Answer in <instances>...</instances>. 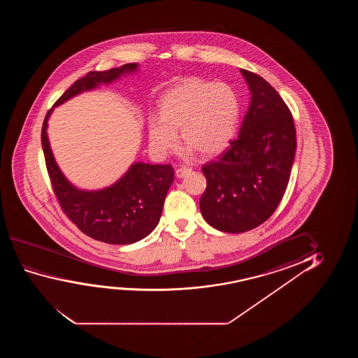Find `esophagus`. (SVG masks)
I'll return each instance as SVG.
<instances>
[{
	"label": "esophagus",
	"instance_id": "obj_1",
	"mask_svg": "<svg viewBox=\"0 0 358 358\" xmlns=\"http://www.w3.org/2000/svg\"><path fill=\"white\" fill-rule=\"evenodd\" d=\"M192 172V169L189 167H180V169H177L176 170V177L177 178H183V177H186L187 175H189Z\"/></svg>",
	"mask_w": 358,
	"mask_h": 358
}]
</instances>
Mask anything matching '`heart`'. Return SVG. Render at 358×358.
<instances>
[{
    "instance_id": "heart-1",
    "label": "heart",
    "mask_w": 358,
    "mask_h": 358,
    "mask_svg": "<svg viewBox=\"0 0 358 358\" xmlns=\"http://www.w3.org/2000/svg\"><path fill=\"white\" fill-rule=\"evenodd\" d=\"M160 116L148 118L149 147L166 157L178 144L180 131L187 152L201 157L219 155L230 145L240 120V100L226 83L187 78L162 94Z\"/></svg>"
}]
</instances>
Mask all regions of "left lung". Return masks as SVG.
Segmentation results:
<instances>
[{
  "instance_id": "left-lung-1",
  "label": "left lung",
  "mask_w": 358,
  "mask_h": 358,
  "mask_svg": "<svg viewBox=\"0 0 358 358\" xmlns=\"http://www.w3.org/2000/svg\"><path fill=\"white\" fill-rule=\"evenodd\" d=\"M250 103L240 136L216 162L203 166L201 215L216 230L241 234L268 220L289 183L296 128L287 105L264 78L241 69Z\"/></svg>"
}]
</instances>
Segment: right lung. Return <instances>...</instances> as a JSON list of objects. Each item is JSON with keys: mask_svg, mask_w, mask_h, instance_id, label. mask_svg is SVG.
Returning a JSON list of instances; mask_svg holds the SVG:
<instances>
[{"mask_svg": "<svg viewBox=\"0 0 358 358\" xmlns=\"http://www.w3.org/2000/svg\"><path fill=\"white\" fill-rule=\"evenodd\" d=\"M137 71L138 64H127L103 72H89L62 94L54 108ZM54 108L46 113L41 143L55 194L66 215L85 235L110 245H131L147 237L159 224L167 191L175 180L171 165L133 162L111 186L99 191L79 189L59 170L50 147L48 121Z\"/></svg>", "mask_w": 358, "mask_h": 358, "instance_id": "add662e5", "label": "right lung"}]
</instances>
